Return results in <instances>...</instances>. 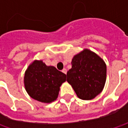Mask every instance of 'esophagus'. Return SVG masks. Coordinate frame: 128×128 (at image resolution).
<instances>
[{
    "instance_id": "esophagus-1",
    "label": "esophagus",
    "mask_w": 128,
    "mask_h": 128,
    "mask_svg": "<svg viewBox=\"0 0 128 128\" xmlns=\"http://www.w3.org/2000/svg\"><path fill=\"white\" fill-rule=\"evenodd\" d=\"M62 72H63V73H65V74H66L67 73V70L66 68H63L62 70Z\"/></svg>"
}]
</instances>
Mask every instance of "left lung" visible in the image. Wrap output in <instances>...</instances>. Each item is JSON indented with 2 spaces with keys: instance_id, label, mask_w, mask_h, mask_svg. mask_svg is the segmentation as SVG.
Returning <instances> with one entry per match:
<instances>
[{
  "instance_id": "8db88e82",
  "label": "left lung",
  "mask_w": 128,
  "mask_h": 128,
  "mask_svg": "<svg viewBox=\"0 0 128 128\" xmlns=\"http://www.w3.org/2000/svg\"><path fill=\"white\" fill-rule=\"evenodd\" d=\"M67 81L82 100H91L100 94L106 80V65L95 52L85 49L72 60Z\"/></svg>"
}]
</instances>
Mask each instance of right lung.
Returning <instances> with one entry per match:
<instances>
[{"label": "right lung", "mask_w": 128, "mask_h": 128, "mask_svg": "<svg viewBox=\"0 0 128 128\" xmlns=\"http://www.w3.org/2000/svg\"><path fill=\"white\" fill-rule=\"evenodd\" d=\"M66 75L55 67L47 66L42 60H35L25 73L24 84L28 95L38 101L49 103L58 98L60 87Z\"/></svg>", "instance_id": "obj_1"}]
</instances>
